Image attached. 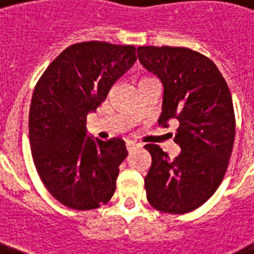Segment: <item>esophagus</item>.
<instances>
[{
	"mask_svg": "<svg viewBox=\"0 0 254 254\" xmlns=\"http://www.w3.org/2000/svg\"><path fill=\"white\" fill-rule=\"evenodd\" d=\"M138 144H136V142H133V141H127V152H132L133 149H136V148H138Z\"/></svg>",
	"mask_w": 254,
	"mask_h": 254,
	"instance_id": "obj_1",
	"label": "esophagus"
}]
</instances>
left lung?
Listing matches in <instances>:
<instances>
[{
    "label": "left lung",
    "instance_id": "obj_1",
    "mask_svg": "<svg viewBox=\"0 0 254 254\" xmlns=\"http://www.w3.org/2000/svg\"><path fill=\"white\" fill-rule=\"evenodd\" d=\"M138 60L163 83L159 124L178 120L174 160L146 144L152 165L145 179L148 202L159 211L185 214L207 200L221 185L232 156L236 118L226 80L213 60L183 47H138Z\"/></svg>",
    "mask_w": 254,
    "mask_h": 254
}]
</instances>
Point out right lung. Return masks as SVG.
Masks as SVG:
<instances>
[{
	"instance_id": "add662e5",
	"label": "right lung",
	"mask_w": 254,
	"mask_h": 254,
	"mask_svg": "<svg viewBox=\"0 0 254 254\" xmlns=\"http://www.w3.org/2000/svg\"><path fill=\"white\" fill-rule=\"evenodd\" d=\"M136 59L133 46L76 43L37 82L29 109L32 157L46 189L67 207L97 208L116 191L125 141L87 136L86 120Z\"/></svg>"
}]
</instances>
